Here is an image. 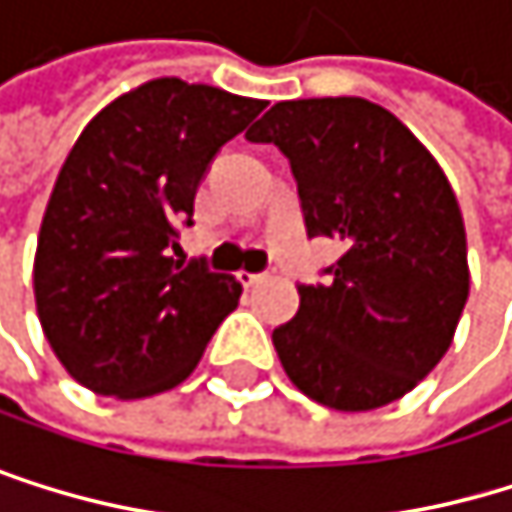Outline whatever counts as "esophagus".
Returning <instances> with one entry per match:
<instances>
[{
	"label": "esophagus",
	"mask_w": 512,
	"mask_h": 512,
	"mask_svg": "<svg viewBox=\"0 0 512 512\" xmlns=\"http://www.w3.org/2000/svg\"><path fill=\"white\" fill-rule=\"evenodd\" d=\"M268 274L265 271H238V280L244 287H253V284H259V280H265Z\"/></svg>",
	"instance_id": "obj_1"
}]
</instances>
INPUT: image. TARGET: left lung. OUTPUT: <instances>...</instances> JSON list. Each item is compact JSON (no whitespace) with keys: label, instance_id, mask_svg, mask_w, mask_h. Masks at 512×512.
Masks as SVG:
<instances>
[{"label":"left lung","instance_id":"8db88e82","mask_svg":"<svg viewBox=\"0 0 512 512\" xmlns=\"http://www.w3.org/2000/svg\"><path fill=\"white\" fill-rule=\"evenodd\" d=\"M290 161L308 238H336L323 284L271 332L293 385L366 412L409 394L443 360L470 293L467 235L440 164L363 97L274 103L250 131Z\"/></svg>","mask_w":512,"mask_h":512}]
</instances>
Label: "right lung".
<instances>
[{"label":"right lung","instance_id":"right-lung-1","mask_svg":"<svg viewBox=\"0 0 512 512\" xmlns=\"http://www.w3.org/2000/svg\"><path fill=\"white\" fill-rule=\"evenodd\" d=\"M265 109L210 85L155 79L97 112L54 183L33 265L36 311L63 369L137 400L198 366L238 308L235 274L173 259L216 152Z\"/></svg>","mask_w":512,"mask_h":512}]
</instances>
